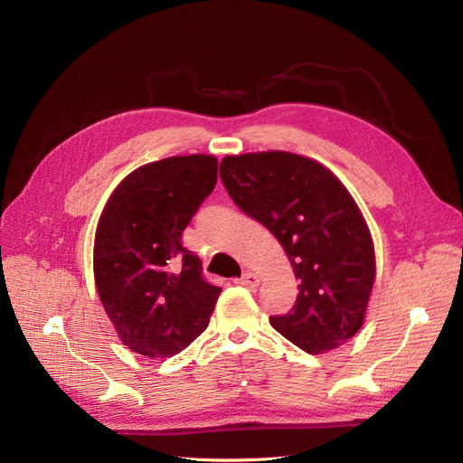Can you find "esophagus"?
Returning a JSON list of instances; mask_svg holds the SVG:
<instances>
[{
    "instance_id": "1",
    "label": "esophagus",
    "mask_w": 463,
    "mask_h": 463,
    "mask_svg": "<svg viewBox=\"0 0 463 463\" xmlns=\"http://www.w3.org/2000/svg\"><path fill=\"white\" fill-rule=\"evenodd\" d=\"M237 284H241L245 288H257L259 286V276L253 272H245L240 279H237Z\"/></svg>"
}]
</instances>
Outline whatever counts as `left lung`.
<instances>
[{"mask_svg": "<svg viewBox=\"0 0 463 463\" xmlns=\"http://www.w3.org/2000/svg\"><path fill=\"white\" fill-rule=\"evenodd\" d=\"M220 177L232 201L284 247L299 282L296 305L270 325L307 354L355 335L374 282V247L338 177L282 150L226 156Z\"/></svg>", "mask_w": 463, "mask_h": 463, "instance_id": "left-lung-1", "label": "left lung"}]
</instances>
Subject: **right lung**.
<instances>
[{
	"instance_id": "obj_1",
	"label": "right lung",
	"mask_w": 463,
	"mask_h": 463,
	"mask_svg": "<svg viewBox=\"0 0 463 463\" xmlns=\"http://www.w3.org/2000/svg\"><path fill=\"white\" fill-rule=\"evenodd\" d=\"M218 160L172 156L131 172L96 228L94 279L121 342L150 359L185 349L213 315L220 288L181 235L216 187Z\"/></svg>"
}]
</instances>
